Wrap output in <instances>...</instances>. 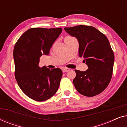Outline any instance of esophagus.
<instances>
[{
    "mask_svg": "<svg viewBox=\"0 0 127 127\" xmlns=\"http://www.w3.org/2000/svg\"><path fill=\"white\" fill-rule=\"evenodd\" d=\"M69 70H70V69H69V68H66V67H65V68H64L63 69H62V72H63L64 73L69 72Z\"/></svg>",
    "mask_w": 127,
    "mask_h": 127,
    "instance_id": "1",
    "label": "esophagus"
}]
</instances>
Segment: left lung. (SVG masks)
Instances as JSON below:
<instances>
[{"label": "left lung", "mask_w": 127, "mask_h": 127, "mask_svg": "<svg viewBox=\"0 0 127 127\" xmlns=\"http://www.w3.org/2000/svg\"><path fill=\"white\" fill-rule=\"evenodd\" d=\"M64 29L77 39L79 56L84 59L88 67L83 72L74 70L76 76L73 81L76 89L86 96L99 94L108 86L113 69L114 55L108 39L91 26L80 25Z\"/></svg>", "instance_id": "8db88e82"}]
</instances>
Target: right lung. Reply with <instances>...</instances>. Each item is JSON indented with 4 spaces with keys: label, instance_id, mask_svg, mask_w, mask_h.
I'll list each match as a JSON object with an SVG mask.
<instances>
[{
    "label": "right lung",
    "instance_id": "1",
    "mask_svg": "<svg viewBox=\"0 0 127 127\" xmlns=\"http://www.w3.org/2000/svg\"><path fill=\"white\" fill-rule=\"evenodd\" d=\"M58 28H31L22 34L13 51L15 78L25 94L36 101L48 99L57 93L62 76L60 68L39 66L40 57L48 55L61 33Z\"/></svg>",
    "mask_w": 127,
    "mask_h": 127
}]
</instances>
